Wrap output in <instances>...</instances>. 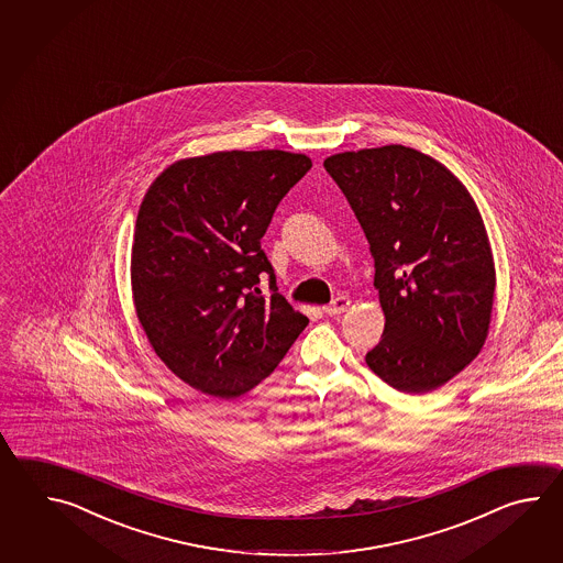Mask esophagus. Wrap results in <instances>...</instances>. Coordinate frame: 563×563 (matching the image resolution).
<instances>
[{
  "label": "esophagus",
  "instance_id": "obj_1",
  "mask_svg": "<svg viewBox=\"0 0 563 563\" xmlns=\"http://www.w3.org/2000/svg\"><path fill=\"white\" fill-rule=\"evenodd\" d=\"M350 303H352V301L342 296V298H335L332 303H328V306L323 308V311H325L328 316H340V313H344V311L350 308Z\"/></svg>",
  "mask_w": 563,
  "mask_h": 563
}]
</instances>
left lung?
I'll use <instances>...</instances> for the list:
<instances>
[{"mask_svg":"<svg viewBox=\"0 0 563 563\" xmlns=\"http://www.w3.org/2000/svg\"><path fill=\"white\" fill-rule=\"evenodd\" d=\"M323 167L376 267L386 322L366 364L400 393L437 390L477 358L489 334L497 276L475 199L443 163L402 144L338 153Z\"/></svg>","mask_w":563,"mask_h":563,"instance_id":"obj_1","label":"left lung"}]
</instances>
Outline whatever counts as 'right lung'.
I'll list each match as a JSON object with an SVG mask.
<instances>
[{"instance_id":"obj_1","label":"right lung","mask_w":563,"mask_h":563,"mask_svg":"<svg viewBox=\"0 0 563 563\" xmlns=\"http://www.w3.org/2000/svg\"><path fill=\"white\" fill-rule=\"evenodd\" d=\"M310 168L301 153L219 151L175 161L144 192L131 255L136 318L168 371L203 395L250 393L308 325L277 294L262 238Z\"/></svg>"}]
</instances>
